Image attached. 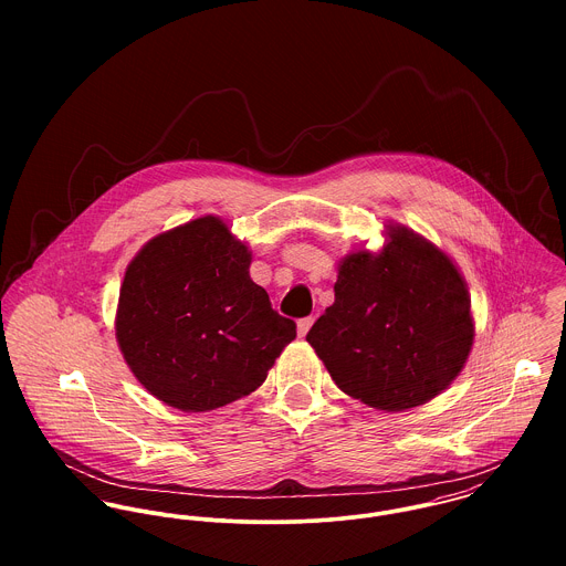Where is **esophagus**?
<instances>
[{"instance_id":"34e87169","label":"esophagus","mask_w":566,"mask_h":566,"mask_svg":"<svg viewBox=\"0 0 566 566\" xmlns=\"http://www.w3.org/2000/svg\"><path fill=\"white\" fill-rule=\"evenodd\" d=\"M314 321H316L314 316H307V318H301V321H298L296 326H298V335H301V337H305V335L310 333V328H312Z\"/></svg>"}]
</instances>
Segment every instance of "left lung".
Returning <instances> with one entry per match:
<instances>
[{
	"mask_svg": "<svg viewBox=\"0 0 566 566\" xmlns=\"http://www.w3.org/2000/svg\"><path fill=\"white\" fill-rule=\"evenodd\" d=\"M335 303L307 333L335 381L384 411L431 401L462 373L475 324L455 263L407 227H388L379 252L337 268Z\"/></svg>",
	"mask_w": 566,
	"mask_h": 566,
	"instance_id": "obj_1",
	"label": "left lung"
}]
</instances>
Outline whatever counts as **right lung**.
Listing matches in <instances>:
<instances>
[{
    "label": "right lung",
    "mask_w": 566,
    "mask_h": 566,
    "mask_svg": "<svg viewBox=\"0 0 566 566\" xmlns=\"http://www.w3.org/2000/svg\"><path fill=\"white\" fill-rule=\"evenodd\" d=\"M250 250L213 216L146 243L119 290L117 344L139 384L180 411L254 392L296 323L279 316L250 274Z\"/></svg>",
    "instance_id": "add662e5"
}]
</instances>
